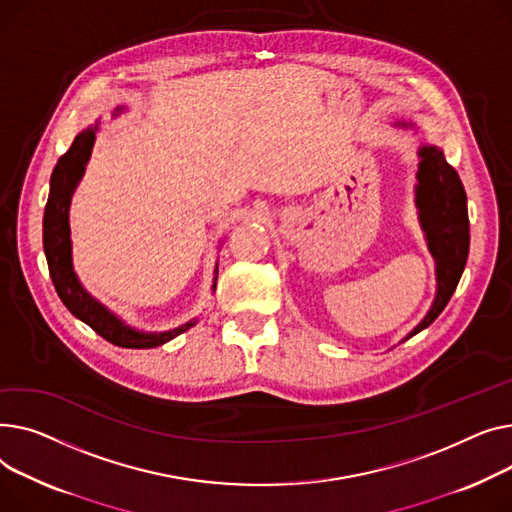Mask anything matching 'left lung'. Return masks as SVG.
Segmentation results:
<instances>
[{
  "label": "left lung",
  "instance_id": "1",
  "mask_svg": "<svg viewBox=\"0 0 512 512\" xmlns=\"http://www.w3.org/2000/svg\"><path fill=\"white\" fill-rule=\"evenodd\" d=\"M395 128L417 132L413 122H397ZM417 157L415 206L428 250L436 262V295L428 314L403 341L422 333L440 316L459 285L469 254L467 194L459 173L446 163L442 148L436 144L424 142L417 148Z\"/></svg>",
  "mask_w": 512,
  "mask_h": 512
}]
</instances>
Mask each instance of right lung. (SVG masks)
I'll list each match as a JSON object with an SVG mask.
<instances>
[{"label": "right lung", "mask_w": 512, "mask_h": 512, "mask_svg": "<svg viewBox=\"0 0 512 512\" xmlns=\"http://www.w3.org/2000/svg\"><path fill=\"white\" fill-rule=\"evenodd\" d=\"M126 107H117L115 115L122 113ZM99 122L95 126H88L82 130L68 153L59 157L53 173H51V184H49V198L43 215V248L47 256L49 275L55 285V291L62 299L64 306L84 324L95 330L105 341L126 347V349H150L165 345L167 341L175 339L177 335L186 333L192 328L198 318L188 320L186 324L163 330V333H144L130 324H126L117 314H113L109 308H105L97 297L90 295L72 264V239H70V204L72 196L80 184L84 175L86 163L93 155V146L97 140ZM217 275H219V264L215 266V279H213V291L217 287Z\"/></svg>", "instance_id": "1"}]
</instances>
